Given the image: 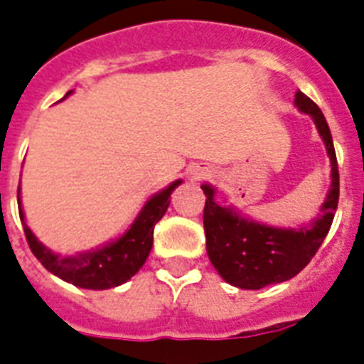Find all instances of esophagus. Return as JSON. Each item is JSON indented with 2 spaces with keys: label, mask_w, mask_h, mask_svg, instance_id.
<instances>
[{
  "label": "esophagus",
  "mask_w": 364,
  "mask_h": 364,
  "mask_svg": "<svg viewBox=\"0 0 364 364\" xmlns=\"http://www.w3.org/2000/svg\"><path fill=\"white\" fill-rule=\"evenodd\" d=\"M200 176H203V172L202 173H194V179H198V177H200Z\"/></svg>",
  "instance_id": "obj_1"
}]
</instances>
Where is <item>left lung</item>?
<instances>
[{"mask_svg":"<svg viewBox=\"0 0 364 364\" xmlns=\"http://www.w3.org/2000/svg\"><path fill=\"white\" fill-rule=\"evenodd\" d=\"M295 105L314 119L320 136L326 141L331 159V188L321 205L320 217L310 226L299 230L271 228L265 224L241 218L230 208H220L209 185H202L205 194L203 230L205 247L211 264L228 284L243 289H259L269 284L294 279L309 265L323 239L329 233L338 205V162L331 138L329 125L314 100L297 91Z\"/></svg>","mask_w":364,"mask_h":364,"instance_id":"left-lung-1","label":"left lung"}]
</instances>
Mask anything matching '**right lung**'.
<instances>
[{"mask_svg":"<svg viewBox=\"0 0 364 364\" xmlns=\"http://www.w3.org/2000/svg\"><path fill=\"white\" fill-rule=\"evenodd\" d=\"M67 95H70V91ZM177 185H181V181L172 183L170 187L155 194L136 217L131 230H127L125 235H121L117 241L106 245L105 249H99L95 252H85L73 258L58 256L46 249L43 243H38L33 232L23 220V213L18 202L20 218H22L23 233L28 239L29 249L50 273H54L61 280L78 288L108 289L123 284L146 264L153 247V228L164 217L170 205V196Z\"/></svg>","mask_w":364,"mask_h":364,"instance_id":"obj_1","label":"right lung"}]
</instances>
